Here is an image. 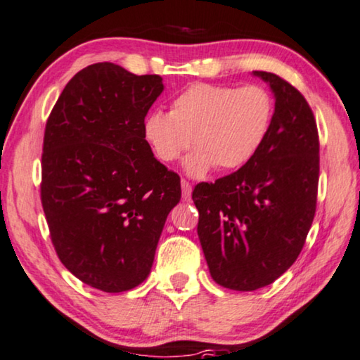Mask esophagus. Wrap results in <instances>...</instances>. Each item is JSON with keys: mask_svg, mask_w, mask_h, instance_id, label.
<instances>
[{"mask_svg": "<svg viewBox=\"0 0 360 360\" xmlns=\"http://www.w3.org/2000/svg\"><path fill=\"white\" fill-rule=\"evenodd\" d=\"M181 189H182V198H184V200H191V194H192L191 182L186 181V179H182L181 181Z\"/></svg>", "mask_w": 360, "mask_h": 360, "instance_id": "obj_1", "label": "esophagus"}]
</instances>
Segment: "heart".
Instances as JSON below:
<instances>
[{
	"label": "heart",
	"mask_w": 360,
	"mask_h": 360,
	"mask_svg": "<svg viewBox=\"0 0 360 360\" xmlns=\"http://www.w3.org/2000/svg\"><path fill=\"white\" fill-rule=\"evenodd\" d=\"M273 98L262 85L192 84L174 96L171 111L150 112L143 134L153 153L171 163L197 148L184 168L200 178L213 166L233 171L262 147L273 120Z\"/></svg>",
	"instance_id": "b5f03b06"
}]
</instances>
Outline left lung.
Listing matches in <instances>:
<instances>
[{"label": "left lung", "mask_w": 360, "mask_h": 360, "mask_svg": "<svg viewBox=\"0 0 360 360\" xmlns=\"http://www.w3.org/2000/svg\"><path fill=\"white\" fill-rule=\"evenodd\" d=\"M275 94L262 147L248 163L192 192L197 234L219 286L255 291L278 280L312 226L320 174L317 122L307 100L273 72L254 71Z\"/></svg>", "instance_id": "8db88e82"}]
</instances>
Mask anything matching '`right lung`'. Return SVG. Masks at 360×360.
<instances>
[{
    "label": "right lung",
    "mask_w": 360,
    "mask_h": 360,
    "mask_svg": "<svg viewBox=\"0 0 360 360\" xmlns=\"http://www.w3.org/2000/svg\"><path fill=\"white\" fill-rule=\"evenodd\" d=\"M157 74L96 63L74 76L45 126L40 197L61 264L105 292L148 276L181 178L153 157L146 116Z\"/></svg>",
    "instance_id": "add662e5"
}]
</instances>
